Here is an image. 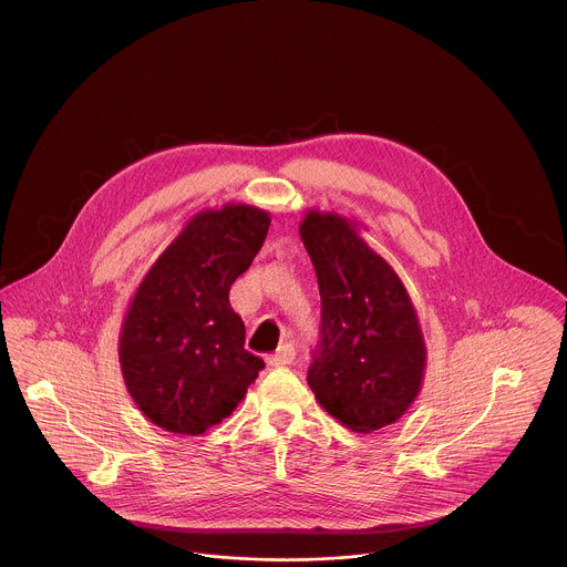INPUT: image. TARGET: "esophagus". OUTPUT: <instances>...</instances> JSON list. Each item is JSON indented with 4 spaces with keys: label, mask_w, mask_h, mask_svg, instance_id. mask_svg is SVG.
Listing matches in <instances>:
<instances>
[{
    "label": "esophagus",
    "mask_w": 567,
    "mask_h": 567,
    "mask_svg": "<svg viewBox=\"0 0 567 567\" xmlns=\"http://www.w3.org/2000/svg\"><path fill=\"white\" fill-rule=\"evenodd\" d=\"M293 359H296V347L293 344H282L266 361H268V365H271V368H280V365L293 363Z\"/></svg>",
    "instance_id": "34e87169"
}]
</instances>
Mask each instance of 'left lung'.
<instances>
[{"instance_id": "left-lung-1", "label": "left lung", "mask_w": 567, "mask_h": 567, "mask_svg": "<svg viewBox=\"0 0 567 567\" xmlns=\"http://www.w3.org/2000/svg\"><path fill=\"white\" fill-rule=\"evenodd\" d=\"M354 225L319 210H308L299 225L321 291V344L308 384L344 427L372 433L414 402L427 351L400 276Z\"/></svg>"}]
</instances>
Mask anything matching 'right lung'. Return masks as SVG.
I'll return each instance as SVG.
<instances>
[{
    "label": "right lung",
    "instance_id": "right-lung-1",
    "mask_svg": "<svg viewBox=\"0 0 567 567\" xmlns=\"http://www.w3.org/2000/svg\"><path fill=\"white\" fill-rule=\"evenodd\" d=\"M270 220L246 204L197 213L135 291L118 361L135 405L165 432L199 435L218 425L266 365L244 349L229 289L264 246Z\"/></svg>",
    "mask_w": 567,
    "mask_h": 567
}]
</instances>
